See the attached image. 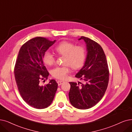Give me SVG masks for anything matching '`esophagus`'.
Listing matches in <instances>:
<instances>
[{"label":"esophagus","mask_w":132,"mask_h":132,"mask_svg":"<svg viewBox=\"0 0 132 132\" xmlns=\"http://www.w3.org/2000/svg\"><path fill=\"white\" fill-rule=\"evenodd\" d=\"M57 82L58 83V85L60 86V85H61L62 84H63V83H64V81H58Z\"/></svg>","instance_id":"34e87169"}]
</instances>
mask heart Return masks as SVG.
I'll list each match as a JSON object with an SVG mask.
<instances>
[{"label": "heart", "instance_id": "1", "mask_svg": "<svg viewBox=\"0 0 132 132\" xmlns=\"http://www.w3.org/2000/svg\"><path fill=\"white\" fill-rule=\"evenodd\" d=\"M55 50L58 54L64 56V64L62 67H57L51 70V75L54 78L63 80L66 79L70 71V66L73 69H78L83 67L86 59V52L84 46H76L68 41H63L58 45ZM55 57L49 51L43 55V60L45 64L52 65L55 62Z\"/></svg>", "mask_w": 132, "mask_h": 132}]
</instances>
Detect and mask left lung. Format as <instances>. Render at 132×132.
<instances>
[{
    "label": "left lung",
    "instance_id": "left-lung-1",
    "mask_svg": "<svg viewBox=\"0 0 132 132\" xmlns=\"http://www.w3.org/2000/svg\"><path fill=\"white\" fill-rule=\"evenodd\" d=\"M81 39L86 42L87 55L84 66L75 77L83 83L69 82V97L73 107L87 109L95 106L102 99L108 87L109 72L101 45L86 37L81 36L78 40Z\"/></svg>",
    "mask_w": 132,
    "mask_h": 132
}]
</instances>
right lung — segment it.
Here are the masks:
<instances>
[{
    "mask_svg": "<svg viewBox=\"0 0 132 132\" xmlns=\"http://www.w3.org/2000/svg\"><path fill=\"white\" fill-rule=\"evenodd\" d=\"M55 42L41 37L28 40L20 48L15 62L14 77L20 95L29 106L37 109L49 107L57 89L55 80L44 86L39 84L49 75L43 63V55Z\"/></svg>",
    "mask_w": 132,
    "mask_h": 132,
    "instance_id": "add662e5",
    "label": "right lung"
}]
</instances>
